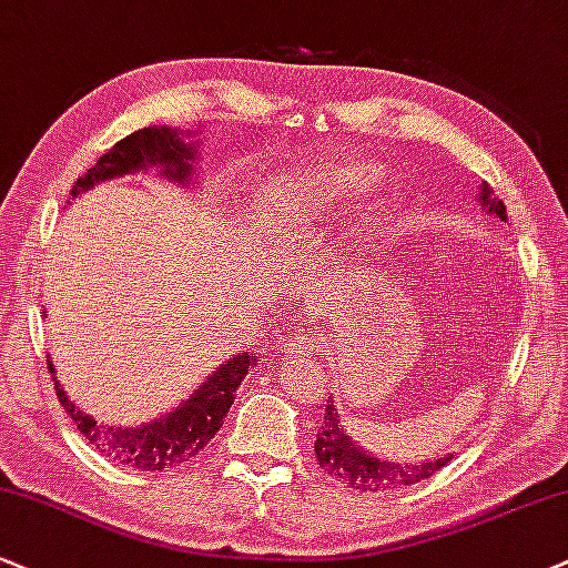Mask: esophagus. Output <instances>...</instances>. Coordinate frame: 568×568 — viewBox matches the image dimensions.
<instances>
[{"instance_id":"esophagus-1","label":"esophagus","mask_w":568,"mask_h":568,"mask_svg":"<svg viewBox=\"0 0 568 568\" xmlns=\"http://www.w3.org/2000/svg\"><path fill=\"white\" fill-rule=\"evenodd\" d=\"M284 347L290 349L292 355H305L307 353V337L303 328H297V332H292L290 337H284Z\"/></svg>"}]
</instances>
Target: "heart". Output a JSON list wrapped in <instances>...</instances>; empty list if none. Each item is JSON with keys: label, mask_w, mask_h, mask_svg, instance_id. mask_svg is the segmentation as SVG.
<instances>
[{"label": "heart", "mask_w": 568, "mask_h": 568, "mask_svg": "<svg viewBox=\"0 0 568 568\" xmlns=\"http://www.w3.org/2000/svg\"><path fill=\"white\" fill-rule=\"evenodd\" d=\"M379 168L368 163H349L326 173H313L305 179H292L286 184L271 186L257 200V215L261 223L271 231L276 242L290 244L307 240L318 226H324L339 213L349 197L368 192L379 181ZM397 215V194H382L368 213L363 215L355 240L374 242L384 236L389 223Z\"/></svg>", "instance_id": "1"}]
</instances>
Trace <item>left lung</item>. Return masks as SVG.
<instances>
[{
	"label": "left lung",
	"mask_w": 568,
	"mask_h": 568,
	"mask_svg": "<svg viewBox=\"0 0 568 568\" xmlns=\"http://www.w3.org/2000/svg\"><path fill=\"white\" fill-rule=\"evenodd\" d=\"M479 202L489 215L506 221V205H503V200L495 197V192L487 184H481ZM316 458L328 477L353 489H363V493L416 485V481L429 479L445 464H450V455L437 460H424V464H395V460L368 453L366 447L353 443V437L345 432L334 400H328L324 426L316 434Z\"/></svg>",
	"instance_id": "1"
}]
</instances>
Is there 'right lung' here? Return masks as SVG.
Wrapping results in <instances>:
<instances>
[{"mask_svg": "<svg viewBox=\"0 0 568 568\" xmlns=\"http://www.w3.org/2000/svg\"><path fill=\"white\" fill-rule=\"evenodd\" d=\"M197 142L181 139L179 129H168V125L139 129L131 136L121 139L113 150L104 152L94 168H89L75 181L70 197H79L81 192H89L100 181L121 179L129 176V173L150 171V168H160V173L168 181H176V184L186 186L194 179L192 163L197 160ZM47 363L49 371L54 374L52 361ZM255 363L257 361L252 353H236L234 358L221 363L184 403H179V408L139 426L100 424L70 400L60 382H54V392H58L62 408L73 418L75 429L104 458H113L115 464L139 468V471H163V468L186 464L189 458H194L215 437V432L223 426L231 403H234L236 387H240Z\"/></svg>", "mask_w": 568, "mask_h": 568, "instance_id": "1", "label": "right lung"}]
</instances>
